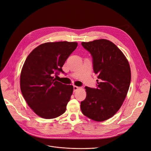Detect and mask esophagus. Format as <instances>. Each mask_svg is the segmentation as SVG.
Masks as SVG:
<instances>
[{"label": "esophagus", "instance_id": "esophagus-1", "mask_svg": "<svg viewBox=\"0 0 151 151\" xmlns=\"http://www.w3.org/2000/svg\"><path fill=\"white\" fill-rule=\"evenodd\" d=\"M78 89H79V87H77L76 86H74V92H75V91H76Z\"/></svg>", "mask_w": 151, "mask_h": 151}]
</instances>
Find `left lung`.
Wrapping results in <instances>:
<instances>
[{"label": "left lung", "mask_w": 151, "mask_h": 151, "mask_svg": "<svg viewBox=\"0 0 151 151\" xmlns=\"http://www.w3.org/2000/svg\"><path fill=\"white\" fill-rule=\"evenodd\" d=\"M93 58V70L98 75L96 88L85 87L86 98L81 103L83 115L103 122L112 117L126 98L131 81L129 62L121 50L105 39L82 42Z\"/></svg>", "instance_id": "1"}]
</instances>
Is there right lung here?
<instances>
[{"mask_svg":"<svg viewBox=\"0 0 151 151\" xmlns=\"http://www.w3.org/2000/svg\"><path fill=\"white\" fill-rule=\"evenodd\" d=\"M77 45L68 42L43 43L26 58L20 76L21 91L39 116L52 119L65 113L74 88L57 81L53 75L64 73L62 68Z\"/></svg>","mask_w":151,"mask_h":151,"instance_id":"1","label":"right lung"}]
</instances>
